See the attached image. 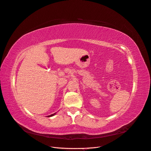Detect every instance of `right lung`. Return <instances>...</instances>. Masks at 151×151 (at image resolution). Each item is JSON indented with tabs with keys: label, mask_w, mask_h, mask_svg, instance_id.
<instances>
[{
	"label": "right lung",
	"mask_w": 151,
	"mask_h": 151,
	"mask_svg": "<svg viewBox=\"0 0 151 151\" xmlns=\"http://www.w3.org/2000/svg\"><path fill=\"white\" fill-rule=\"evenodd\" d=\"M55 114H56V113H54V114H51V115H50V116H48V117H50V116H53L55 115Z\"/></svg>",
	"instance_id": "1"
}]
</instances>
